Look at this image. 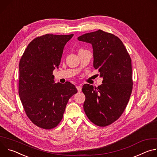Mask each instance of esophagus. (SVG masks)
Returning <instances> with one entry per match:
<instances>
[{
	"mask_svg": "<svg viewBox=\"0 0 157 157\" xmlns=\"http://www.w3.org/2000/svg\"><path fill=\"white\" fill-rule=\"evenodd\" d=\"M76 89L78 92H81V87L80 86H76Z\"/></svg>",
	"mask_w": 157,
	"mask_h": 157,
	"instance_id": "34e87169",
	"label": "esophagus"
}]
</instances>
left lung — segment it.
I'll return each mask as SVG.
<instances>
[{
	"label": "left lung",
	"mask_w": 157,
	"mask_h": 157,
	"mask_svg": "<svg viewBox=\"0 0 157 157\" xmlns=\"http://www.w3.org/2000/svg\"><path fill=\"white\" fill-rule=\"evenodd\" d=\"M78 40L92 44L94 68L103 77L98 87L88 84L82 86L84 110L93 124L105 127L122 116L129 101L133 88L131 58L117 36L101 30Z\"/></svg>",
	"instance_id": "obj_1"
}]
</instances>
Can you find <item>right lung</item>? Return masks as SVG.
<instances>
[{
  "label": "right lung",
  "instance_id": "obj_1",
  "mask_svg": "<svg viewBox=\"0 0 157 157\" xmlns=\"http://www.w3.org/2000/svg\"><path fill=\"white\" fill-rule=\"evenodd\" d=\"M71 35L46 34L34 38L19 63L18 94L29 119L44 129L56 127L70 98L77 93L70 82L54 83L53 71L59 65Z\"/></svg>",
  "mask_w": 157,
  "mask_h": 157
}]
</instances>
